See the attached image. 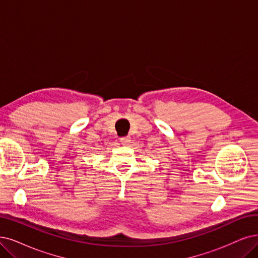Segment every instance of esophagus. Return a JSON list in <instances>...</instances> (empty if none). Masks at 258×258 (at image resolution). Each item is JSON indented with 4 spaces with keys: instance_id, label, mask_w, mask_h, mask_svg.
Wrapping results in <instances>:
<instances>
[{
    "instance_id": "1",
    "label": "esophagus",
    "mask_w": 258,
    "mask_h": 258,
    "mask_svg": "<svg viewBox=\"0 0 258 258\" xmlns=\"http://www.w3.org/2000/svg\"><path fill=\"white\" fill-rule=\"evenodd\" d=\"M120 141H121V144H122V145H124V146H126L127 144H130V142H131V137H130V136H125V137H122V138L120 139Z\"/></svg>"
}]
</instances>
